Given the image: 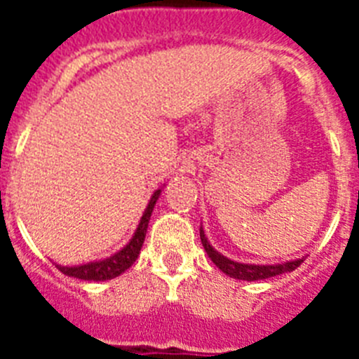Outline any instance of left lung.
<instances>
[{"mask_svg": "<svg viewBox=\"0 0 359 359\" xmlns=\"http://www.w3.org/2000/svg\"><path fill=\"white\" fill-rule=\"evenodd\" d=\"M199 237H201V243L205 246V252L208 253V257L212 259L215 266H217L223 273H226L231 278H239V280H262V278L275 277V275L287 273V271H293L298 266L302 264L304 259H297V261L284 262V264H273V266H255V264H241V262H233L230 259H226L224 255H221L219 252H215L210 246V243L205 237V231L203 228H199Z\"/></svg>", "mask_w": 359, "mask_h": 359, "instance_id": "obj_1", "label": "left lung"}]
</instances>
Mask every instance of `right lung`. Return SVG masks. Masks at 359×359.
Here are the masks:
<instances>
[{
	"instance_id": "obj_1",
	"label": "right lung",
	"mask_w": 359,
	"mask_h": 359,
	"mask_svg": "<svg viewBox=\"0 0 359 359\" xmlns=\"http://www.w3.org/2000/svg\"><path fill=\"white\" fill-rule=\"evenodd\" d=\"M158 196H160V190H156L152 194L151 201H149L147 208H145L144 215L140 219V224L136 228L135 236L129 241V244L126 248L120 250L118 253H115L113 257L106 259V261H98V262H90V264H82V266H73V268H68V266H57L61 269L62 273L68 275V277L81 278V280H109V278L118 277L120 273H123L126 269L131 268L133 262L138 259L142 250V244L145 241V231H147L149 219H151L152 208L156 205Z\"/></svg>"
}]
</instances>
